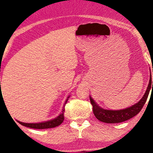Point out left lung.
Wrapping results in <instances>:
<instances>
[{
	"instance_id": "obj_1",
	"label": "left lung",
	"mask_w": 153,
	"mask_h": 153,
	"mask_svg": "<svg viewBox=\"0 0 153 153\" xmlns=\"http://www.w3.org/2000/svg\"><path fill=\"white\" fill-rule=\"evenodd\" d=\"M152 84H153V81L152 82L151 72H150L149 83L144 95L142 96V98H141V100L137 103L124 109L108 110L102 109V108L98 106L97 103L92 99L91 96H90L91 104L92 105L93 107L94 114V116L98 120L102 122V123L109 124L123 123V122L132 118L133 117L139 114V112L142 110L143 106H144L146 101L147 100L148 96H149L150 90L152 89Z\"/></svg>"
}]
</instances>
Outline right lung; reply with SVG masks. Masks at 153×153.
Here are the masks:
<instances>
[{"instance_id":"add662e5","label":"right lung","mask_w":153,"mask_h":153,"mask_svg":"<svg viewBox=\"0 0 153 153\" xmlns=\"http://www.w3.org/2000/svg\"><path fill=\"white\" fill-rule=\"evenodd\" d=\"M70 96L68 97L66 100L65 101L64 105H63V109L62 113L59 115L57 117H56L53 120H51L43 122V123H22V122L18 121V123H20L22 125L27 126V127L31 128H36V129H44V128H54L56 127V126H58L60 125L61 124L63 123V120H64V111H65V104H66Z\"/></svg>"}]
</instances>
